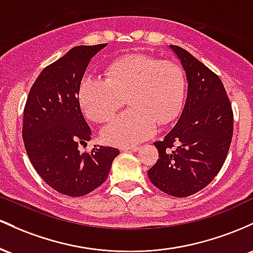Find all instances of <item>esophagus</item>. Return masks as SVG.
<instances>
[{"label": "esophagus", "instance_id": "34e87169", "mask_svg": "<svg viewBox=\"0 0 253 253\" xmlns=\"http://www.w3.org/2000/svg\"><path fill=\"white\" fill-rule=\"evenodd\" d=\"M121 150H123V152H137L138 147H136V146H132V147H121Z\"/></svg>", "mask_w": 253, "mask_h": 253}]
</instances>
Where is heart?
Listing matches in <instances>:
<instances>
[{"mask_svg": "<svg viewBox=\"0 0 253 253\" xmlns=\"http://www.w3.org/2000/svg\"><path fill=\"white\" fill-rule=\"evenodd\" d=\"M188 92L179 64L146 53L124 56L107 65L104 79L84 76L78 99L87 118L106 122L124 104L131 107L113 118L101 131L115 146H131L154 134L157 123L169 126L181 113Z\"/></svg>", "mask_w": 253, "mask_h": 253, "instance_id": "1", "label": "heart"}]
</instances>
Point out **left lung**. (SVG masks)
<instances>
[{
	"mask_svg": "<svg viewBox=\"0 0 253 253\" xmlns=\"http://www.w3.org/2000/svg\"><path fill=\"white\" fill-rule=\"evenodd\" d=\"M188 79L183 112L163 141L154 142L159 159L150 181L165 194L188 197L208 185L225 163L233 136V110L222 81L202 62L177 45Z\"/></svg>",
	"mask_w": 253,
	"mask_h": 253,
	"instance_id": "8db88e82",
	"label": "left lung"
}]
</instances>
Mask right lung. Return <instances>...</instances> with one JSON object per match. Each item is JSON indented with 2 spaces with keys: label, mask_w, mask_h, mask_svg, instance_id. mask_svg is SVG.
Instances as JSON below:
<instances>
[{
  "label": "right lung",
  "mask_w": 253,
  "mask_h": 253,
  "mask_svg": "<svg viewBox=\"0 0 253 253\" xmlns=\"http://www.w3.org/2000/svg\"><path fill=\"white\" fill-rule=\"evenodd\" d=\"M105 46H75L45 67L25 104L22 138L31 163L47 185L72 197L100 186L119 154L112 147L94 146L84 153L79 149L92 137L79 104V84L90 58Z\"/></svg>",
  "instance_id": "add662e5"
}]
</instances>
